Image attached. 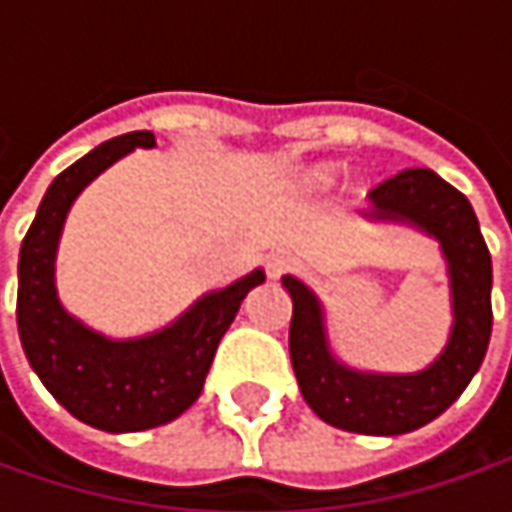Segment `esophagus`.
I'll return each mask as SVG.
<instances>
[{"instance_id": "esophagus-1", "label": "esophagus", "mask_w": 512, "mask_h": 512, "mask_svg": "<svg viewBox=\"0 0 512 512\" xmlns=\"http://www.w3.org/2000/svg\"><path fill=\"white\" fill-rule=\"evenodd\" d=\"M293 267V256H287V253H273L270 259H267V273H270V279H279L282 273H287Z\"/></svg>"}]
</instances>
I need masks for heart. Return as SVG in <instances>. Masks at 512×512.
Wrapping results in <instances>:
<instances>
[{
  "instance_id": "b5f03b06",
  "label": "heart",
  "mask_w": 512,
  "mask_h": 512,
  "mask_svg": "<svg viewBox=\"0 0 512 512\" xmlns=\"http://www.w3.org/2000/svg\"><path fill=\"white\" fill-rule=\"evenodd\" d=\"M330 173H333V168H322V170H319V176H330Z\"/></svg>"
}]
</instances>
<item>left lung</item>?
<instances>
[{
	"mask_svg": "<svg viewBox=\"0 0 512 512\" xmlns=\"http://www.w3.org/2000/svg\"><path fill=\"white\" fill-rule=\"evenodd\" d=\"M373 219L413 222L442 242L450 290L453 333L444 353L413 376H373L339 364L325 344L322 307L299 279L282 285L293 299L290 362L299 390L322 422L367 436H399L442 416L482 367L493 330V265L470 202L442 176L407 168L370 190Z\"/></svg>",
	"mask_w": 512,
	"mask_h": 512,
	"instance_id": "obj_1",
	"label": "left lung"
}]
</instances>
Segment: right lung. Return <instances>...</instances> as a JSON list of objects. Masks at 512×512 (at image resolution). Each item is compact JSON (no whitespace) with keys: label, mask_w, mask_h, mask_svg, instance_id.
I'll use <instances>...</instances> for the list:
<instances>
[{"label":"right lung","mask_w":512,"mask_h":512,"mask_svg":"<svg viewBox=\"0 0 512 512\" xmlns=\"http://www.w3.org/2000/svg\"><path fill=\"white\" fill-rule=\"evenodd\" d=\"M153 145L150 130H133L62 170L19 250L16 325L30 367L70 416L108 433L150 430L182 416L199 399L242 299L265 282V273L253 270L242 282L199 299L179 322L128 342L105 339L65 313L53 287V259L73 199L116 159Z\"/></svg>","instance_id":"right-lung-1"}]
</instances>
